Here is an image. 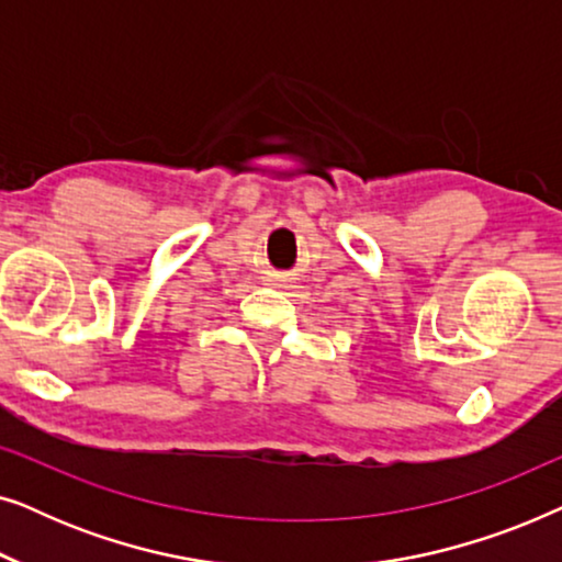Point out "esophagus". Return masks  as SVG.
<instances>
[{"instance_id": "esophagus-1", "label": "esophagus", "mask_w": 562, "mask_h": 562, "mask_svg": "<svg viewBox=\"0 0 562 562\" xmlns=\"http://www.w3.org/2000/svg\"><path fill=\"white\" fill-rule=\"evenodd\" d=\"M273 283H276V286H279V289H289V279H281V276H276Z\"/></svg>"}]
</instances>
